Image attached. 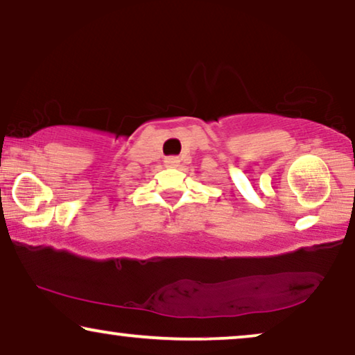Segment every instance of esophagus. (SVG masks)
Returning <instances> with one entry per match:
<instances>
[{
	"label": "esophagus",
	"mask_w": 355,
	"mask_h": 355,
	"mask_svg": "<svg viewBox=\"0 0 355 355\" xmlns=\"http://www.w3.org/2000/svg\"><path fill=\"white\" fill-rule=\"evenodd\" d=\"M178 163H179V159H178L176 157H168V158H164V166H166V168L178 166Z\"/></svg>",
	"instance_id": "1"
}]
</instances>
